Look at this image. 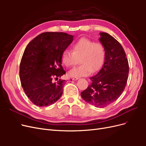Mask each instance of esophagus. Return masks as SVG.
I'll use <instances>...</instances> for the list:
<instances>
[{
    "label": "esophagus",
    "instance_id": "esophagus-1",
    "mask_svg": "<svg viewBox=\"0 0 146 146\" xmlns=\"http://www.w3.org/2000/svg\"><path fill=\"white\" fill-rule=\"evenodd\" d=\"M78 78H79L78 77H74V78H72V80L75 81V80H78Z\"/></svg>",
    "mask_w": 146,
    "mask_h": 146
}]
</instances>
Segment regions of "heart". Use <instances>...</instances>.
<instances>
[{"label": "heart", "mask_w": 146, "mask_h": 146, "mask_svg": "<svg viewBox=\"0 0 146 146\" xmlns=\"http://www.w3.org/2000/svg\"><path fill=\"white\" fill-rule=\"evenodd\" d=\"M72 51L65 50L61 55V61L67 68L76 66L79 60L80 65L69 72L70 77H85L91 72L95 73L104 63L105 48L104 45L87 38H82L75 42Z\"/></svg>", "instance_id": "heart-1"}]
</instances>
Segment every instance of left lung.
<instances>
[{
  "label": "left lung",
  "instance_id": "1",
  "mask_svg": "<svg viewBox=\"0 0 146 146\" xmlns=\"http://www.w3.org/2000/svg\"><path fill=\"white\" fill-rule=\"evenodd\" d=\"M99 41L105 48L103 67L91 83L81 92L86 102L104 108L116 100L124 90L129 72V66L124 50L116 39L107 33H100Z\"/></svg>",
  "mask_w": 146,
  "mask_h": 146
}]
</instances>
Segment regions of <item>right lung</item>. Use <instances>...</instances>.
Here are the masks:
<instances>
[{
	"mask_svg": "<svg viewBox=\"0 0 146 146\" xmlns=\"http://www.w3.org/2000/svg\"><path fill=\"white\" fill-rule=\"evenodd\" d=\"M74 39L63 32L39 35L26 47L20 63L19 77L25 94L32 103L46 107L55 103L63 94L66 74L61 66V55Z\"/></svg>",
	"mask_w": 146,
	"mask_h": 146,
	"instance_id": "add662e5",
	"label": "right lung"
}]
</instances>
